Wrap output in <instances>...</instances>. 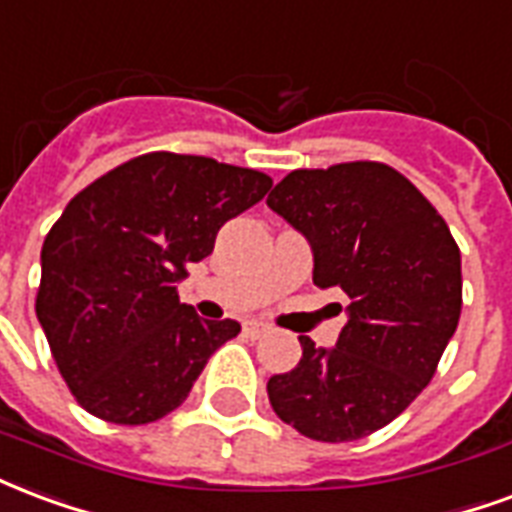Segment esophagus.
I'll return each instance as SVG.
<instances>
[{
	"instance_id": "1",
	"label": "esophagus",
	"mask_w": 512,
	"mask_h": 512,
	"mask_svg": "<svg viewBox=\"0 0 512 512\" xmlns=\"http://www.w3.org/2000/svg\"><path fill=\"white\" fill-rule=\"evenodd\" d=\"M266 331H268V325L260 323V320H246V323H244V333H246V336H252V339L263 336Z\"/></svg>"
}]
</instances>
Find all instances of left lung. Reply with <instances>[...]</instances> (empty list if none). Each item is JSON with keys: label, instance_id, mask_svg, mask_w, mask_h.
<instances>
[{"label": "left lung", "instance_id": "obj_1", "mask_svg": "<svg viewBox=\"0 0 512 512\" xmlns=\"http://www.w3.org/2000/svg\"><path fill=\"white\" fill-rule=\"evenodd\" d=\"M266 203L312 246L314 285L350 298L336 347L301 336L298 366L268 380L271 407L309 439L369 437L437 372L461 314V252L437 208L382 162L293 170Z\"/></svg>", "mask_w": 512, "mask_h": 512}]
</instances>
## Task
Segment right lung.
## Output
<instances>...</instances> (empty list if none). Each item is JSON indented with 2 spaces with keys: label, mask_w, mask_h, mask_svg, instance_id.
Instances as JSON below:
<instances>
[{
  "label": "right lung",
  "mask_w": 512,
  "mask_h": 512,
  "mask_svg": "<svg viewBox=\"0 0 512 512\" xmlns=\"http://www.w3.org/2000/svg\"><path fill=\"white\" fill-rule=\"evenodd\" d=\"M271 184L260 170L151 151L67 203L45 236L34 309L83 410L140 426L187 399L241 325L198 317L176 285Z\"/></svg>",
  "instance_id": "obj_1"
}]
</instances>
